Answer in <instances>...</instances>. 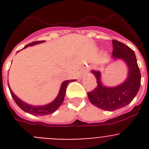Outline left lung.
<instances>
[{
  "instance_id": "obj_1",
  "label": "left lung",
  "mask_w": 149,
  "mask_h": 149,
  "mask_svg": "<svg viewBox=\"0 0 149 149\" xmlns=\"http://www.w3.org/2000/svg\"><path fill=\"white\" fill-rule=\"evenodd\" d=\"M112 44L113 58L123 60L127 65V78L119 86L107 87L102 84L100 72L92 70L91 73L96 77L97 86L87 93L91 104L109 111L121 109L130 103L137 95L141 81V74L134 52L118 40H113Z\"/></svg>"
}]
</instances>
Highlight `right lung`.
I'll return each mask as SVG.
<instances>
[{"mask_svg": "<svg viewBox=\"0 0 149 149\" xmlns=\"http://www.w3.org/2000/svg\"><path fill=\"white\" fill-rule=\"evenodd\" d=\"M43 42H45V40L32 42V43H29V44H27L26 46H24V49L28 47V46H34V45L38 44V43H43ZM75 80H65V81L63 82L62 84H61V89H60L59 93H58V95L57 96V97H56L52 103H49V104L44 105V106H32V105H29L28 104V103H25V102L22 101L21 100L19 99V98L12 92L10 87H9V84H8V86H9V91H10V93L11 95H12V98L14 99L16 104H17L22 110H24V111H26V112L27 113L33 114V115L43 116L52 114V113H54V111L61 106V104H62L64 100V97H65V89H66V87H67L68 84H69L70 82L75 81Z\"/></svg>", "mask_w": 149, "mask_h": 149, "instance_id": "right-lung-1", "label": "right lung"}]
</instances>
